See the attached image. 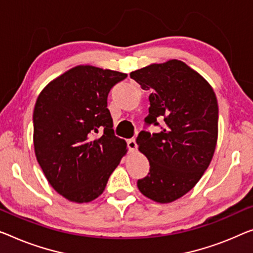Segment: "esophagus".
Returning a JSON list of instances; mask_svg holds the SVG:
<instances>
[{
    "label": "esophagus",
    "mask_w": 253,
    "mask_h": 253,
    "mask_svg": "<svg viewBox=\"0 0 253 253\" xmlns=\"http://www.w3.org/2000/svg\"><path fill=\"white\" fill-rule=\"evenodd\" d=\"M127 146H128V149H129V151H131V152L136 151L137 143H136V141H135V138L128 139V141H127Z\"/></svg>",
    "instance_id": "esophagus-1"
}]
</instances>
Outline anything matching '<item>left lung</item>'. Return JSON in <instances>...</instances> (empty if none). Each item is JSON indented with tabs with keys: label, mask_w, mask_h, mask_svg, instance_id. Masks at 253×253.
<instances>
[{
	"label": "left lung",
	"mask_w": 253,
	"mask_h": 253,
	"mask_svg": "<svg viewBox=\"0 0 253 253\" xmlns=\"http://www.w3.org/2000/svg\"><path fill=\"white\" fill-rule=\"evenodd\" d=\"M130 78L151 90L146 125L159 133L142 130L138 150L148 158L150 172L137 180L139 192L159 203L182 198L209 167L218 138V103L212 87L180 60L152 63L131 71Z\"/></svg>",
	"instance_id": "left-lung-1"
}]
</instances>
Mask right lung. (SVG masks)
I'll return each instance as SVG.
<instances>
[{
  "instance_id": "right-lung-1",
  "label": "right lung",
  "mask_w": 253,
  "mask_h": 253,
  "mask_svg": "<svg viewBox=\"0 0 253 253\" xmlns=\"http://www.w3.org/2000/svg\"><path fill=\"white\" fill-rule=\"evenodd\" d=\"M127 74L82 65L45 86L33 114L35 156L51 186L71 202L100 197L127 152L115 136L108 94Z\"/></svg>"
}]
</instances>
